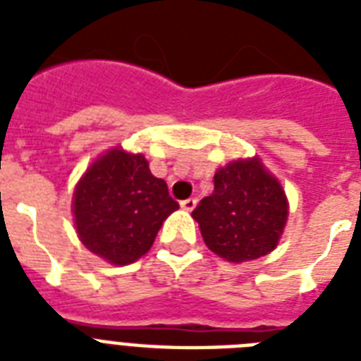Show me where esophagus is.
I'll return each instance as SVG.
<instances>
[{"mask_svg": "<svg viewBox=\"0 0 361 361\" xmlns=\"http://www.w3.org/2000/svg\"><path fill=\"white\" fill-rule=\"evenodd\" d=\"M197 206V198H187V200H181V208L185 209V212H192Z\"/></svg>", "mask_w": 361, "mask_h": 361, "instance_id": "34e87169", "label": "esophagus"}]
</instances>
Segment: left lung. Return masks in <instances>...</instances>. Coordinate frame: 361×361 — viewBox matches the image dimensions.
Segmentation results:
<instances>
[{
	"label": "left lung",
	"instance_id": "obj_1",
	"mask_svg": "<svg viewBox=\"0 0 361 361\" xmlns=\"http://www.w3.org/2000/svg\"><path fill=\"white\" fill-rule=\"evenodd\" d=\"M214 192L192 209L209 251L228 262H247L277 247L288 202L260 159H238L214 176Z\"/></svg>",
	"mask_w": 361,
	"mask_h": 361
}]
</instances>
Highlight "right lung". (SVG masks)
I'll use <instances>...</instances> for the list:
<instances>
[{
  "mask_svg": "<svg viewBox=\"0 0 361 361\" xmlns=\"http://www.w3.org/2000/svg\"><path fill=\"white\" fill-rule=\"evenodd\" d=\"M180 204L142 153L114 147L92 163L73 195L78 238L97 257L127 266L149 251L163 221Z\"/></svg>",
  "mask_w": 361,
  "mask_h": 361,
  "instance_id": "1",
  "label": "right lung"
}]
</instances>
